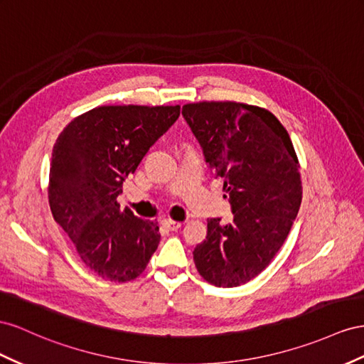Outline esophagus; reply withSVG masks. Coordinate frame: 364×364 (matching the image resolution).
<instances>
[{
	"mask_svg": "<svg viewBox=\"0 0 364 364\" xmlns=\"http://www.w3.org/2000/svg\"><path fill=\"white\" fill-rule=\"evenodd\" d=\"M162 223H164V227H166V228L171 230V231H176V230H179L182 227V222L171 220V219H165Z\"/></svg>",
	"mask_w": 364,
	"mask_h": 364,
	"instance_id": "34e87169",
	"label": "esophagus"
}]
</instances>
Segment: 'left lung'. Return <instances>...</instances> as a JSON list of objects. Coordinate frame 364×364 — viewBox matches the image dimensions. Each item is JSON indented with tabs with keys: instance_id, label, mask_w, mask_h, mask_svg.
<instances>
[{
	"instance_id": "1",
	"label": "left lung",
	"mask_w": 364,
	"mask_h": 364,
	"mask_svg": "<svg viewBox=\"0 0 364 364\" xmlns=\"http://www.w3.org/2000/svg\"><path fill=\"white\" fill-rule=\"evenodd\" d=\"M182 114L223 179L234 220H208L194 264L208 283L234 288L257 277L287 240L301 203L300 164L269 110L232 101L185 104Z\"/></svg>"
}]
</instances>
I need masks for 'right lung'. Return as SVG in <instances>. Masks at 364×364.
<instances>
[{"label": "right lung", "mask_w": 364, "mask_h": 364, "mask_svg": "<svg viewBox=\"0 0 364 364\" xmlns=\"http://www.w3.org/2000/svg\"><path fill=\"white\" fill-rule=\"evenodd\" d=\"M181 105H102L68 124L53 146L48 203L85 267L112 282L141 276L159 225L121 208L117 196Z\"/></svg>", "instance_id": "1"}]
</instances>
